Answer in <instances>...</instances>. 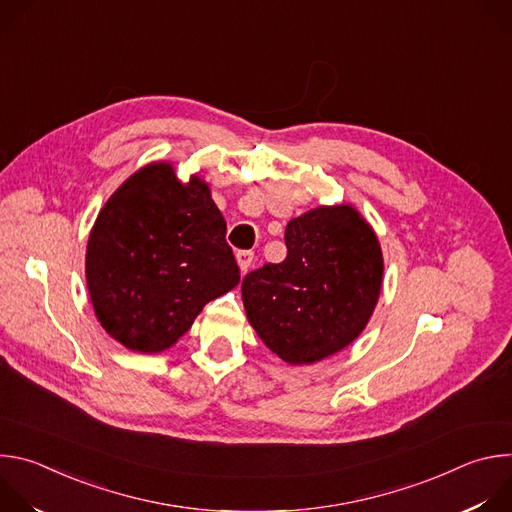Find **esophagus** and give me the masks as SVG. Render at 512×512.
<instances>
[{
  "instance_id": "esophagus-1",
  "label": "esophagus",
  "mask_w": 512,
  "mask_h": 512,
  "mask_svg": "<svg viewBox=\"0 0 512 512\" xmlns=\"http://www.w3.org/2000/svg\"><path fill=\"white\" fill-rule=\"evenodd\" d=\"M253 257H255V253H253L251 249H243V251L237 253V263H239V267H241L243 273L249 271V267H251V263H253Z\"/></svg>"
}]
</instances>
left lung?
<instances>
[{
  "label": "left lung",
  "instance_id": "1",
  "mask_svg": "<svg viewBox=\"0 0 512 512\" xmlns=\"http://www.w3.org/2000/svg\"><path fill=\"white\" fill-rule=\"evenodd\" d=\"M287 257L243 279V304L261 340L285 362L308 364L348 346L381 291L383 255L350 206H320L285 229Z\"/></svg>",
  "mask_w": 512,
  "mask_h": 512
}]
</instances>
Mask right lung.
Returning <instances> with one entry per match:
<instances>
[{"label":"right lung","mask_w":512,"mask_h":512,"mask_svg":"<svg viewBox=\"0 0 512 512\" xmlns=\"http://www.w3.org/2000/svg\"><path fill=\"white\" fill-rule=\"evenodd\" d=\"M241 279L227 223L198 178L170 164L135 172L103 206L89 237L87 285L103 328L137 352L172 346Z\"/></svg>","instance_id":"obj_1"}]
</instances>
